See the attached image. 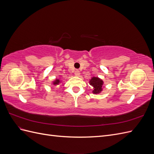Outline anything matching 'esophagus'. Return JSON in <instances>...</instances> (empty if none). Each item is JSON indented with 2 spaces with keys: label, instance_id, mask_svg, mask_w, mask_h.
I'll return each instance as SVG.
<instances>
[{
  "label": "esophagus",
  "instance_id": "obj_1",
  "mask_svg": "<svg viewBox=\"0 0 154 154\" xmlns=\"http://www.w3.org/2000/svg\"><path fill=\"white\" fill-rule=\"evenodd\" d=\"M80 72L79 71V70L76 69L75 72H74V75H75L76 76H80Z\"/></svg>",
  "mask_w": 154,
  "mask_h": 154
}]
</instances>
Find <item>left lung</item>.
<instances>
[{
	"instance_id": "obj_1",
	"label": "left lung",
	"mask_w": 154,
	"mask_h": 154,
	"mask_svg": "<svg viewBox=\"0 0 154 154\" xmlns=\"http://www.w3.org/2000/svg\"><path fill=\"white\" fill-rule=\"evenodd\" d=\"M89 84L93 87V94H99L103 90V82L98 77H92L90 81Z\"/></svg>"
}]
</instances>
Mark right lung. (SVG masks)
<instances>
[{
    "mask_svg": "<svg viewBox=\"0 0 154 154\" xmlns=\"http://www.w3.org/2000/svg\"><path fill=\"white\" fill-rule=\"evenodd\" d=\"M60 83H61V81H60V80H59V79H56V80H54V81L53 82V85H59Z\"/></svg>",
    "mask_w": 154,
    "mask_h": 154,
    "instance_id": "right-lung-1",
    "label": "right lung"
}]
</instances>
